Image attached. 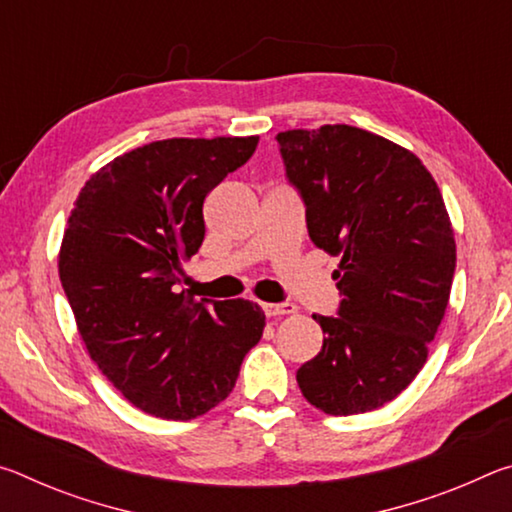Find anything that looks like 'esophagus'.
Wrapping results in <instances>:
<instances>
[{"instance_id":"34e87169","label":"esophagus","mask_w":512,"mask_h":512,"mask_svg":"<svg viewBox=\"0 0 512 512\" xmlns=\"http://www.w3.org/2000/svg\"><path fill=\"white\" fill-rule=\"evenodd\" d=\"M262 309H264V314H266L268 318L296 314V305H293V302H277V305H275V302H264Z\"/></svg>"}]
</instances>
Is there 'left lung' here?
Instances as JSON below:
<instances>
[{"instance_id":"left-lung-1","label":"left lung","mask_w":512,"mask_h":512,"mask_svg":"<svg viewBox=\"0 0 512 512\" xmlns=\"http://www.w3.org/2000/svg\"><path fill=\"white\" fill-rule=\"evenodd\" d=\"M309 239L341 255L336 316L296 372L309 404L354 415L395 400L427 361L445 316L456 241L436 180L411 151L361 128L277 133Z\"/></svg>"}]
</instances>
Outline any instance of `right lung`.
<instances>
[{
	"label": "right lung",
	"instance_id": "1",
	"mask_svg": "<svg viewBox=\"0 0 512 512\" xmlns=\"http://www.w3.org/2000/svg\"><path fill=\"white\" fill-rule=\"evenodd\" d=\"M259 137L160 140L106 164L67 221L58 273L81 339L137 409L192 420L221 404L264 332L250 300H194L183 262L205 237V196Z\"/></svg>",
	"mask_w": 512,
	"mask_h": 512
}]
</instances>
